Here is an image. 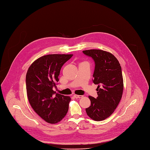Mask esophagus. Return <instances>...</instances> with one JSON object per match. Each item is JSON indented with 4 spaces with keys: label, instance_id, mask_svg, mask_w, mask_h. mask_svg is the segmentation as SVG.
Masks as SVG:
<instances>
[{
    "label": "esophagus",
    "instance_id": "obj_1",
    "mask_svg": "<svg viewBox=\"0 0 150 150\" xmlns=\"http://www.w3.org/2000/svg\"><path fill=\"white\" fill-rule=\"evenodd\" d=\"M74 98H82L83 97V96H79V95H74L73 96Z\"/></svg>",
    "mask_w": 150,
    "mask_h": 150
}]
</instances>
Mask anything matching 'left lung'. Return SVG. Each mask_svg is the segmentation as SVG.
Returning <instances> with one entry per match:
<instances>
[{
    "label": "left lung",
    "mask_w": 150,
    "mask_h": 150,
    "mask_svg": "<svg viewBox=\"0 0 150 150\" xmlns=\"http://www.w3.org/2000/svg\"><path fill=\"white\" fill-rule=\"evenodd\" d=\"M83 53L95 62L93 82L98 85V97L89 96L91 106L86 112L93 120L103 121L113 113L121 99L124 87L121 67L109 52L91 49Z\"/></svg>",
    "instance_id": "1"
}]
</instances>
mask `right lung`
<instances>
[{"instance_id": "obj_1", "label": "right lung", "mask_w": 150, "mask_h": 150, "mask_svg": "<svg viewBox=\"0 0 150 150\" xmlns=\"http://www.w3.org/2000/svg\"><path fill=\"white\" fill-rule=\"evenodd\" d=\"M73 54L43 56L29 67L26 77L28 98L33 109L44 121L55 124L62 120L68 110L71 98L53 90L59 81L62 65Z\"/></svg>"}]
</instances>
